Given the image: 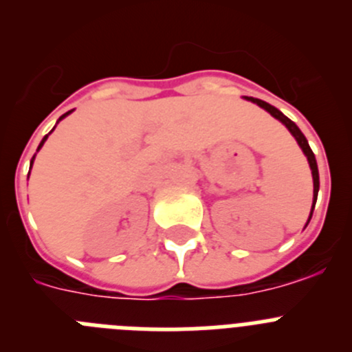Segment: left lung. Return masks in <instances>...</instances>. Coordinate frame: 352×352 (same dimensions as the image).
<instances>
[{
  "label": "left lung",
  "mask_w": 352,
  "mask_h": 352,
  "mask_svg": "<svg viewBox=\"0 0 352 352\" xmlns=\"http://www.w3.org/2000/svg\"><path fill=\"white\" fill-rule=\"evenodd\" d=\"M248 102H254V104H257L259 107H263L264 111H268L270 114H272L275 120H278L282 123V125L285 126V129L291 132V135L294 139H296L298 146L301 148V151L305 153V157H307V160H309V166H310V170H312V179H314V201H312V210H310V217L309 220H307V223H305V227L309 226L310 219H312V213H314V206H316V201H317V192H319V170H317V162H316V155L312 153V149H310L309 146V141H307V138H305L303 133H301V130L298 129V125L294 123V121L289 120L285 114H282L280 111L276 107H273V105H270L268 102L264 100H259V98H252V96H245Z\"/></svg>",
  "instance_id": "left-lung-1"
}]
</instances>
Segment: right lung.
<instances>
[{
  "mask_svg": "<svg viewBox=\"0 0 352 352\" xmlns=\"http://www.w3.org/2000/svg\"><path fill=\"white\" fill-rule=\"evenodd\" d=\"M70 113H72V111H68V113H65V114H63V116H61V118H60V120H58V123H60V121H61V120H63V118H67V116H68V114H70ZM54 129H56V126H54ZM54 129H52V130H54ZM52 130H51V132H52ZM51 132H49V133H51ZM49 133H47V135H45V138H43V139H42V142H40V144H38V149H40V148H42V146H43V142L47 141V138H49ZM38 149H36V151H38ZM33 160H35V157L31 158V166H33ZM28 178H30V174H28Z\"/></svg>",
  "mask_w": 352,
  "mask_h": 352,
  "instance_id": "obj_1",
  "label": "right lung"
}]
</instances>
